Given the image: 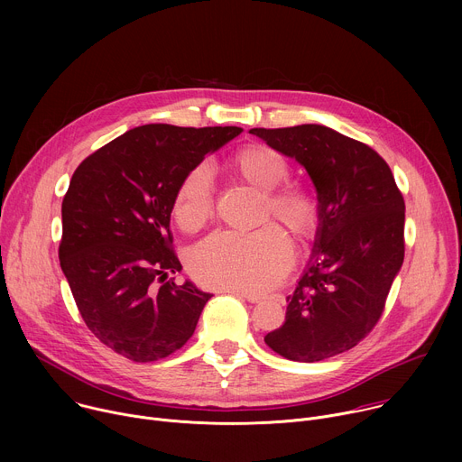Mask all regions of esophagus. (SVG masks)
<instances>
[{"mask_svg":"<svg viewBox=\"0 0 462 462\" xmlns=\"http://www.w3.org/2000/svg\"><path fill=\"white\" fill-rule=\"evenodd\" d=\"M228 294H232V296H239V298H245V300H248L250 303H259L263 298L259 296V294H250V292H243V291H226ZM276 300H282V296H276Z\"/></svg>","mask_w":462,"mask_h":462,"instance_id":"34e87169","label":"esophagus"}]
</instances>
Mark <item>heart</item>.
<instances>
[{"label":"heart","mask_w":462,"mask_h":462,"mask_svg":"<svg viewBox=\"0 0 462 462\" xmlns=\"http://www.w3.org/2000/svg\"><path fill=\"white\" fill-rule=\"evenodd\" d=\"M234 173L265 195V219L282 223L298 241L310 239L321 225L319 197L300 182L283 181L291 164L265 144H248L232 157ZM214 182L207 164L186 171L173 201L177 225L193 232L214 214ZM292 246L276 225L254 232H216L197 245L189 255V269L203 285L221 291H267L291 269Z\"/></svg>","instance_id":"heart-1"}]
</instances>
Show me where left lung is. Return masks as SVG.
Returning <instances> with one entry per match:
<instances>
[{
	"label": "left lung",
	"mask_w": 462,
	"mask_h": 462,
	"mask_svg": "<svg viewBox=\"0 0 462 462\" xmlns=\"http://www.w3.org/2000/svg\"><path fill=\"white\" fill-rule=\"evenodd\" d=\"M250 134L294 157L321 201L312 259L287 296L285 323L265 337V344L294 362L346 353L378 323L402 267V191L371 146L331 127H254Z\"/></svg>",
	"instance_id": "8db88e82"
}]
</instances>
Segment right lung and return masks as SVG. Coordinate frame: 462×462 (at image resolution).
<instances>
[{"label": "right lung", "instance_id": "1", "mask_svg": "<svg viewBox=\"0 0 462 462\" xmlns=\"http://www.w3.org/2000/svg\"><path fill=\"white\" fill-rule=\"evenodd\" d=\"M241 131L146 124L75 170L61 203L60 267L88 328L116 355L155 362L191 338L212 294L171 278L182 269L170 232L175 191Z\"/></svg>", "mask_w": 462, "mask_h": 462}]
</instances>
